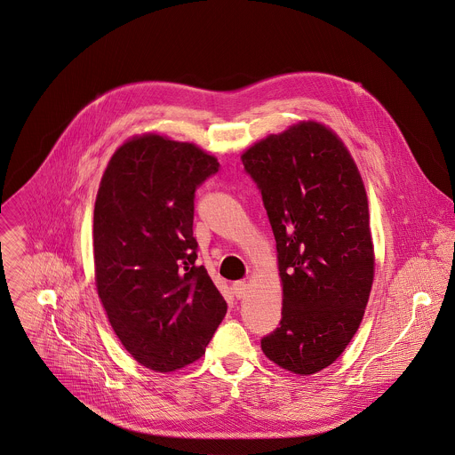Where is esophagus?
<instances>
[{"label": "esophagus", "mask_w": 455, "mask_h": 455, "mask_svg": "<svg viewBox=\"0 0 455 455\" xmlns=\"http://www.w3.org/2000/svg\"><path fill=\"white\" fill-rule=\"evenodd\" d=\"M232 291L235 294L237 299H243L246 294H248V283L244 280H239V282H234L232 283Z\"/></svg>", "instance_id": "esophagus-1"}]
</instances>
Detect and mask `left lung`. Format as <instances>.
<instances>
[{"label": "left lung", "instance_id": "1", "mask_svg": "<svg viewBox=\"0 0 455 455\" xmlns=\"http://www.w3.org/2000/svg\"><path fill=\"white\" fill-rule=\"evenodd\" d=\"M276 239L280 326L264 355L294 374L331 365L360 328L374 280L369 204L344 143L317 122L271 134L243 154Z\"/></svg>", "mask_w": 455, "mask_h": 455}]
</instances>
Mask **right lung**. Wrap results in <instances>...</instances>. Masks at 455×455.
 Masks as SVG:
<instances>
[{
	"label": "right lung",
	"instance_id": "obj_1",
	"mask_svg": "<svg viewBox=\"0 0 455 455\" xmlns=\"http://www.w3.org/2000/svg\"><path fill=\"white\" fill-rule=\"evenodd\" d=\"M220 172L193 143L147 134L108 163L93 209L97 292L129 355L172 372L198 360L227 314L196 266L195 191Z\"/></svg>",
	"mask_w": 455,
	"mask_h": 455
}]
</instances>
